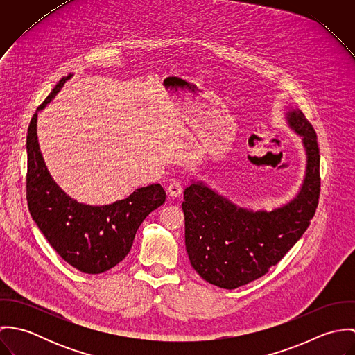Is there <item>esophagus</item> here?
Instances as JSON below:
<instances>
[{
    "label": "esophagus",
    "mask_w": 355,
    "mask_h": 355,
    "mask_svg": "<svg viewBox=\"0 0 355 355\" xmlns=\"http://www.w3.org/2000/svg\"><path fill=\"white\" fill-rule=\"evenodd\" d=\"M166 191H168L169 197L176 198V197H180V196H182V193H183V187H182V184H180L179 182H172V183L168 186Z\"/></svg>",
    "instance_id": "1"
}]
</instances>
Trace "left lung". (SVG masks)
<instances>
[{"mask_svg": "<svg viewBox=\"0 0 355 355\" xmlns=\"http://www.w3.org/2000/svg\"><path fill=\"white\" fill-rule=\"evenodd\" d=\"M302 137L306 173L291 202L272 211L238 207L202 182L184 190L186 250L197 273L210 284L234 290L263 276L300 241L320 198V149L313 125L300 109L287 112Z\"/></svg>", "mask_w": 355, "mask_h": 355, "instance_id": "1", "label": "left lung"}]
</instances>
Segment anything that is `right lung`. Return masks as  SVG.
I'll return each mask as SVG.
<instances>
[{"label":"right lung","mask_w":355,"mask_h":355,"mask_svg":"<svg viewBox=\"0 0 355 355\" xmlns=\"http://www.w3.org/2000/svg\"><path fill=\"white\" fill-rule=\"evenodd\" d=\"M71 76L55 85L38 110ZM37 116L35 112L27 131L26 196L30 214L51 248L69 265L89 275L109 270L130 253L139 225L165 202V191L159 184H150L105 206L76 202L51 179L38 145Z\"/></svg>","instance_id":"right-lung-1"}]
</instances>
